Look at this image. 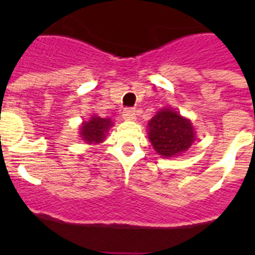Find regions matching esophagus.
Instances as JSON below:
<instances>
[{
	"instance_id": "34e87169",
	"label": "esophagus",
	"mask_w": 255,
	"mask_h": 255,
	"mask_svg": "<svg viewBox=\"0 0 255 255\" xmlns=\"http://www.w3.org/2000/svg\"><path fill=\"white\" fill-rule=\"evenodd\" d=\"M123 117L125 120H135V117H136L135 110H132V108H125L123 112Z\"/></svg>"
}]
</instances>
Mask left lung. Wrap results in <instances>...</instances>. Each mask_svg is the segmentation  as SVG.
Segmentation results:
<instances>
[{
	"label": "left lung",
	"mask_w": 255,
	"mask_h": 255,
	"mask_svg": "<svg viewBox=\"0 0 255 255\" xmlns=\"http://www.w3.org/2000/svg\"><path fill=\"white\" fill-rule=\"evenodd\" d=\"M148 138L163 158L176 157L190 148L195 131L189 119L172 108H162L148 123Z\"/></svg>",
	"instance_id": "8db88e82"
}]
</instances>
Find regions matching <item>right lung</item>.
Instances as JSON below:
<instances>
[{
	"instance_id": "obj_1",
	"label": "right lung",
	"mask_w": 255,
	"mask_h": 255,
	"mask_svg": "<svg viewBox=\"0 0 255 255\" xmlns=\"http://www.w3.org/2000/svg\"><path fill=\"white\" fill-rule=\"evenodd\" d=\"M114 125L111 119H102L92 116L91 120L85 121L80 126V136L87 144H98L106 139V134Z\"/></svg>"
}]
</instances>
